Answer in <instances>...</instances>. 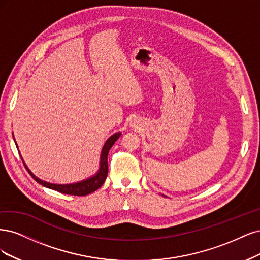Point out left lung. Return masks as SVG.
<instances>
[{
  "label": "left lung",
  "mask_w": 260,
  "mask_h": 260,
  "mask_svg": "<svg viewBox=\"0 0 260 260\" xmlns=\"http://www.w3.org/2000/svg\"><path fill=\"white\" fill-rule=\"evenodd\" d=\"M164 197H165V196H164Z\"/></svg>",
  "instance_id": "1"
}]
</instances>
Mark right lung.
<instances>
[{
	"mask_svg": "<svg viewBox=\"0 0 260 260\" xmlns=\"http://www.w3.org/2000/svg\"><path fill=\"white\" fill-rule=\"evenodd\" d=\"M121 134H122L121 132L115 133V134H113L112 136H110L106 140L105 145L102 149V153H100L99 169H98L97 173L93 176H90V177H88L84 180H81L79 182L67 183V185H58V183H52V182H47L45 180H42L39 177H37V176L28 169V166L26 165V163H24L21 155H20V157H21V160H22L24 166H26L27 171L32 176V178L43 187L52 189V190H56L58 192H61V193H63V194H71V196H79V197L87 196V194L91 193V192L96 191L97 189H99L100 187L104 185V182H105V180L107 178V175H108V153H109V150H110L111 147L114 145V142L120 138ZM13 137H14V134H13ZM14 140H15V138H14ZM15 144H16V142H15ZM16 147L18 148L17 144H16Z\"/></svg>",
	"mask_w": 260,
	"mask_h": 260,
	"instance_id": "1",
	"label": "right lung"
}]
</instances>
